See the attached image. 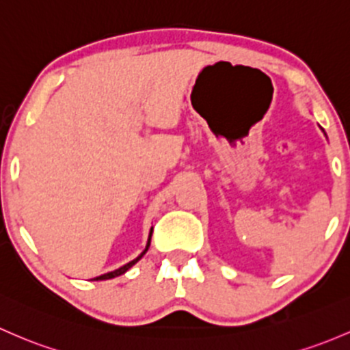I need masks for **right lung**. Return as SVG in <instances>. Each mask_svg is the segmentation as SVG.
<instances>
[{
	"mask_svg": "<svg viewBox=\"0 0 350 350\" xmlns=\"http://www.w3.org/2000/svg\"><path fill=\"white\" fill-rule=\"evenodd\" d=\"M150 237H152V230H150V234H149V241H147V246H146V250L144 252L141 253V255L137 256V258L135 260H132V262H129L127 265H124V267H120L119 270H113V271H110V273H105V275H100V277H97V278H94V280H109V278H116V277H119V275H122V273H126V271L129 270V268L132 267V265H135L139 262V260L142 258V256L146 255V252L147 250H149V245H150Z\"/></svg>",
	"mask_w": 350,
	"mask_h": 350,
	"instance_id": "right-lung-1",
	"label": "right lung"
}]
</instances>
